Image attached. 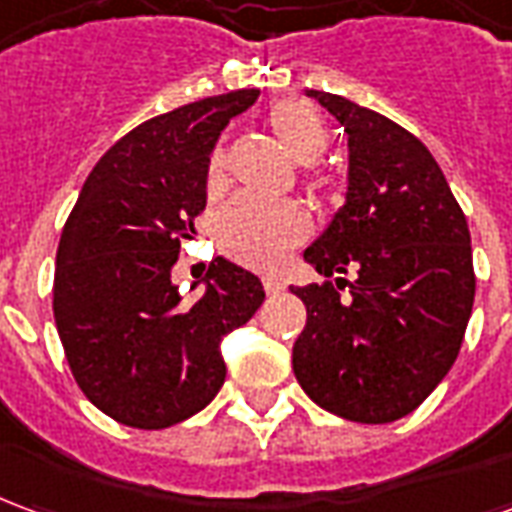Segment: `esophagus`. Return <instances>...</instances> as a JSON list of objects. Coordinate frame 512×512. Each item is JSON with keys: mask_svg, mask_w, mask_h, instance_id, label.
<instances>
[{"mask_svg": "<svg viewBox=\"0 0 512 512\" xmlns=\"http://www.w3.org/2000/svg\"><path fill=\"white\" fill-rule=\"evenodd\" d=\"M263 288H266L268 296H277V293H282V279L279 277H263Z\"/></svg>", "mask_w": 512, "mask_h": 512, "instance_id": "obj_1", "label": "esophagus"}]
</instances>
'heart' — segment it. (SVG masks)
<instances>
[{
  "instance_id": "obj_1",
  "label": "heart",
  "mask_w": 512,
  "mask_h": 512,
  "mask_svg": "<svg viewBox=\"0 0 512 512\" xmlns=\"http://www.w3.org/2000/svg\"><path fill=\"white\" fill-rule=\"evenodd\" d=\"M268 123L277 139L299 164H315L326 153L329 131L321 109L304 98L277 101L268 112ZM224 180V147L216 145L208 156L205 183L216 191ZM310 233V216L296 202L260 200L252 194L235 197L219 216L216 238L224 255L238 263L257 268H274L282 263L293 246H299Z\"/></svg>"
}]
</instances>
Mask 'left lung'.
<instances>
[{"instance_id":"left-lung-1","label":"left lung","mask_w":512,"mask_h":512,"mask_svg":"<svg viewBox=\"0 0 512 512\" xmlns=\"http://www.w3.org/2000/svg\"><path fill=\"white\" fill-rule=\"evenodd\" d=\"M307 95L348 134V194L304 252L318 274L343 277L293 288L307 307L293 373L337 417L395 422L439 386L461 351L474 304L469 224L417 136L343 95Z\"/></svg>"}]
</instances>
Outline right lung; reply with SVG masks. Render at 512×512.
<instances>
[{
    "instance_id": "right-lung-1",
    "label": "right lung",
    "mask_w": 512,
    "mask_h": 512,
    "mask_svg": "<svg viewBox=\"0 0 512 512\" xmlns=\"http://www.w3.org/2000/svg\"><path fill=\"white\" fill-rule=\"evenodd\" d=\"M257 95L202 98L128 131L65 222L54 271L65 359L87 400L128 428H169L208 406L227 376L222 337L266 299L260 279L224 257L194 301L172 285L180 241L205 211L208 156Z\"/></svg>"
}]
</instances>
